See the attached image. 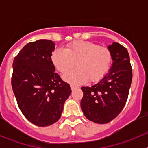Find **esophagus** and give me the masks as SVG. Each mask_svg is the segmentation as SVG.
<instances>
[{"mask_svg": "<svg viewBox=\"0 0 148 148\" xmlns=\"http://www.w3.org/2000/svg\"><path fill=\"white\" fill-rule=\"evenodd\" d=\"M70 87H71V90H75V89L78 88V87H77V86L73 85V84H71V85H70Z\"/></svg>", "mask_w": 148, "mask_h": 148, "instance_id": "1", "label": "esophagus"}]
</instances>
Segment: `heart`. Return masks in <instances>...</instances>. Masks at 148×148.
<instances>
[{
	"label": "heart",
	"instance_id": "1",
	"mask_svg": "<svg viewBox=\"0 0 148 148\" xmlns=\"http://www.w3.org/2000/svg\"><path fill=\"white\" fill-rule=\"evenodd\" d=\"M52 61L61 74L75 70L64 76L68 82L74 84L84 83L89 79L95 82L104 78L110 69L113 55L110 49L100 47L90 41H76L66 49L58 48L52 54Z\"/></svg>",
	"mask_w": 148,
	"mask_h": 148
}]
</instances>
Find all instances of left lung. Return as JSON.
<instances>
[{
    "label": "left lung",
    "mask_w": 148,
    "mask_h": 148,
    "mask_svg": "<svg viewBox=\"0 0 148 148\" xmlns=\"http://www.w3.org/2000/svg\"><path fill=\"white\" fill-rule=\"evenodd\" d=\"M113 55V64L108 74L97 84L82 87L81 108L87 119L106 124L122 110L132 82V67L127 49L119 43L108 47Z\"/></svg>",
    "instance_id": "left-lung-1"
}]
</instances>
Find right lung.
I'll return each instance as SVG.
<instances>
[{"label":"right lung","mask_w":148,"mask_h":148,"mask_svg":"<svg viewBox=\"0 0 148 148\" xmlns=\"http://www.w3.org/2000/svg\"><path fill=\"white\" fill-rule=\"evenodd\" d=\"M55 46L44 39L30 42L13 61L12 87L19 109L38 127L58 121L71 93L70 85L55 72L51 60Z\"/></svg>","instance_id":"1"}]
</instances>
